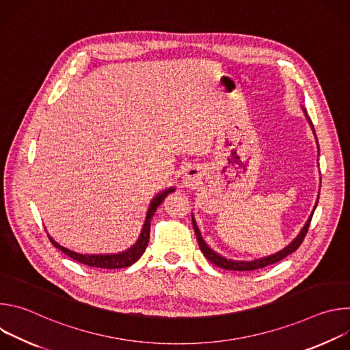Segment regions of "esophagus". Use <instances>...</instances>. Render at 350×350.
<instances>
[{"mask_svg":"<svg viewBox=\"0 0 350 350\" xmlns=\"http://www.w3.org/2000/svg\"><path fill=\"white\" fill-rule=\"evenodd\" d=\"M189 174H191V173H189Z\"/></svg>","mask_w":350,"mask_h":350,"instance_id":"1","label":"esophagus"}]
</instances>
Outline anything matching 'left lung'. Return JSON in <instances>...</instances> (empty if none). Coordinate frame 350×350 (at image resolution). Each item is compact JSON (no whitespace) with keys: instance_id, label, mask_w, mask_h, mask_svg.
I'll list each match as a JSON object with an SVG mask.
<instances>
[{"instance_id":"8db88e82","label":"left lung","mask_w":350,"mask_h":350,"mask_svg":"<svg viewBox=\"0 0 350 350\" xmlns=\"http://www.w3.org/2000/svg\"><path fill=\"white\" fill-rule=\"evenodd\" d=\"M304 111H305V109H304ZM305 113H306V111H305ZM306 118H308V120H309V123L312 124V129H313V131H314L313 123H312V120L309 119L308 113H306ZM314 135H316V133H314ZM312 217H313V215H312L310 219L308 220V223H306V226L304 227V230L301 231V234H299L285 249H282L281 252H278V254H275V255H271V256H267V258H262V259L254 260V262H237V260H230V259H226V258L220 256L219 254H216L215 251H212V249L205 243V241H204L201 232H199V228L196 227V223H195L193 217H192V226H193V230H195V235H196L199 247H201V251H202L204 256H205L208 260H211L215 266H217V267H220V269H224V270L251 271V270H259V269H263V267H266V266L274 265V263L282 260L284 258H286L288 255L293 254V252L296 251V249L302 245V242H304V239H305V237H306V234H308V231H309Z\"/></svg>"}]
</instances>
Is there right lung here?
I'll list each match as a JSON object with an SVG mask.
<instances>
[{
	"mask_svg": "<svg viewBox=\"0 0 350 350\" xmlns=\"http://www.w3.org/2000/svg\"><path fill=\"white\" fill-rule=\"evenodd\" d=\"M174 191V188H169L166 189L165 192L159 193L158 196L154 198V201L151 202V206H149L148 209V213H146V217H145V223H144V227H142V231L139 234V238L138 241L135 242V245H133L129 251L126 252H122V254H115V255H81V254H77V252H73V251H69L68 247H64L61 246L58 242H55L51 237L48 235L49 241H51V243L61 249V251L68 255L69 258L85 265V266H90V267H99V269H122V267H129L131 266L133 263H135L141 256L142 254L145 252V249L148 246V242H149V232H151V219L154 217V213L157 212L158 206L165 201V198L172 193Z\"/></svg>",
	"mask_w": 350,
	"mask_h": 350,
	"instance_id": "add662e5",
	"label": "right lung"
}]
</instances>
